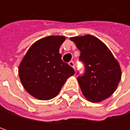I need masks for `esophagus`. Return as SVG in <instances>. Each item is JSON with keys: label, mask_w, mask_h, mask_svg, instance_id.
Wrapping results in <instances>:
<instances>
[{"label": "esophagus", "mask_w": 130, "mask_h": 130, "mask_svg": "<svg viewBox=\"0 0 130 130\" xmlns=\"http://www.w3.org/2000/svg\"><path fill=\"white\" fill-rule=\"evenodd\" d=\"M68 65H70L71 67H72L73 68H75V66H74V62L73 61H71L69 63H68Z\"/></svg>", "instance_id": "obj_1"}]
</instances>
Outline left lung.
<instances>
[{"label": "left lung", "instance_id": "obj_1", "mask_svg": "<svg viewBox=\"0 0 130 130\" xmlns=\"http://www.w3.org/2000/svg\"><path fill=\"white\" fill-rule=\"evenodd\" d=\"M80 51L85 66L77 80L83 95L91 102H100L116 90L121 79L120 65L107 46L90 35L71 38Z\"/></svg>", "mask_w": 130, "mask_h": 130}]
</instances>
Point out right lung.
Instances as JSON below:
<instances>
[{
  "mask_svg": "<svg viewBox=\"0 0 130 130\" xmlns=\"http://www.w3.org/2000/svg\"><path fill=\"white\" fill-rule=\"evenodd\" d=\"M64 36H48L34 43L19 67L22 86L31 95L50 100L60 92L74 70L62 60L59 48Z\"/></svg>",
  "mask_w": 130,
  "mask_h": 130,
  "instance_id": "obj_1",
  "label": "right lung"
}]
</instances>
